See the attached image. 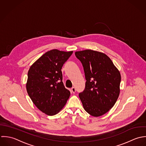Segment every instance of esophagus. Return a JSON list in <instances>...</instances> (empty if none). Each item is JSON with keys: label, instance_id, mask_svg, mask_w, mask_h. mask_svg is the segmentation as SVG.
<instances>
[{"label": "esophagus", "instance_id": "34e87169", "mask_svg": "<svg viewBox=\"0 0 146 146\" xmlns=\"http://www.w3.org/2000/svg\"><path fill=\"white\" fill-rule=\"evenodd\" d=\"M71 91H72V92H73V93H75V92H76V88L73 87V88H71Z\"/></svg>", "mask_w": 146, "mask_h": 146}]
</instances>
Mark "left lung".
Here are the masks:
<instances>
[{
  "label": "left lung",
  "instance_id": "left-lung-1",
  "mask_svg": "<svg viewBox=\"0 0 146 146\" xmlns=\"http://www.w3.org/2000/svg\"><path fill=\"white\" fill-rule=\"evenodd\" d=\"M82 63L86 80L79 94L85 110L94 117L100 116L115 105L119 94L121 75L106 54L91 50L75 52Z\"/></svg>",
  "mask_w": 146,
  "mask_h": 146
}]
</instances>
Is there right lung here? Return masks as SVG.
I'll return each instance as SVG.
<instances>
[{"mask_svg":"<svg viewBox=\"0 0 146 146\" xmlns=\"http://www.w3.org/2000/svg\"><path fill=\"white\" fill-rule=\"evenodd\" d=\"M73 51H49L30 68L27 90L35 106L49 116L57 114L70 95L62 82L61 68Z\"/></svg>","mask_w":146,"mask_h":146,"instance_id":"1","label":"right lung"}]
</instances>
